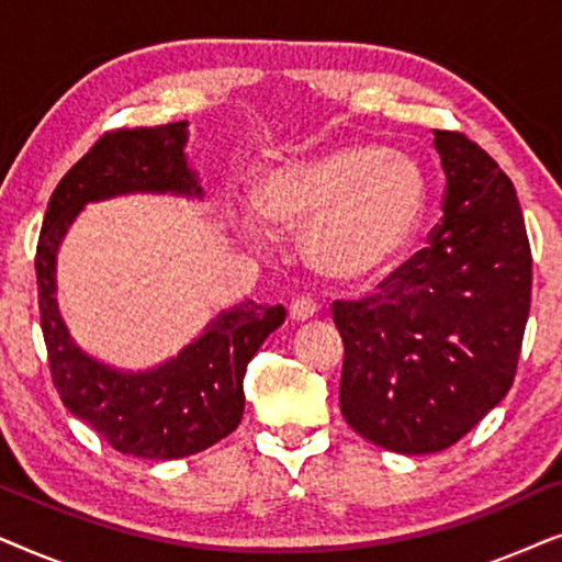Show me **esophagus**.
<instances>
[{"label": "esophagus", "instance_id": "34e87169", "mask_svg": "<svg viewBox=\"0 0 562 562\" xmlns=\"http://www.w3.org/2000/svg\"><path fill=\"white\" fill-rule=\"evenodd\" d=\"M289 314H291V319H296V322L312 319L314 314H317V302H314L312 296H296L289 306Z\"/></svg>", "mask_w": 562, "mask_h": 562}]
</instances>
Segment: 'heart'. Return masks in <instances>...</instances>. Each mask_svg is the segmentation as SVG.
I'll return each instance as SVG.
<instances>
[{"instance_id": "obj_1", "label": "heart", "mask_w": 562, "mask_h": 562, "mask_svg": "<svg viewBox=\"0 0 562 562\" xmlns=\"http://www.w3.org/2000/svg\"><path fill=\"white\" fill-rule=\"evenodd\" d=\"M427 204L425 176L402 153L350 145L268 171L258 214L276 233H304V256L319 276L363 283L409 248Z\"/></svg>"}]
</instances>
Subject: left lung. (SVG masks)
Wrapping results in <instances>:
<instances>
[{"mask_svg": "<svg viewBox=\"0 0 562 562\" xmlns=\"http://www.w3.org/2000/svg\"><path fill=\"white\" fill-rule=\"evenodd\" d=\"M442 220L379 291L335 302L345 358L340 412L391 452H440L512 389L532 296L517 191L458 130H435Z\"/></svg>", "mask_w": 562, "mask_h": 562, "instance_id": "8db88e82", "label": "left lung"}]
</instances>
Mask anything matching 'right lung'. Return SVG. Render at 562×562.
<instances>
[{"mask_svg": "<svg viewBox=\"0 0 562 562\" xmlns=\"http://www.w3.org/2000/svg\"><path fill=\"white\" fill-rule=\"evenodd\" d=\"M187 122L120 127L104 133L53 191L35 252L37 306L50 379L66 409L125 456L173 460L202 452L237 429L250 358L276 327L281 304L243 302L206 325L179 358L148 373L112 371L76 348L56 306V250L87 202L130 191L199 196L183 156Z\"/></svg>", "mask_w": 562, "mask_h": 562, "instance_id": "1", "label": "right lung"}]
</instances>
